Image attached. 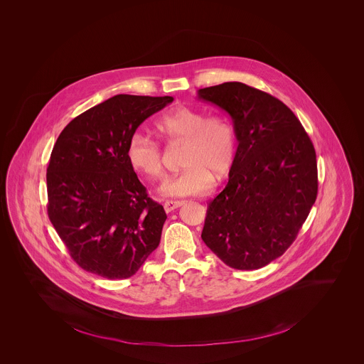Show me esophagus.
<instances>
[{
	"label": "esophagus",
	"instance_id": "34e87169",
	"mask_svg": "<svg viewBox=\"0 0 364 364\" xmlns=\"http://www.w3.org/2000/svg\"><path fill=\"white\" fill-rule=\"evenodd\" d=\"M183 204H184V201H181V200H166L164 203V210L166 212H172L178 207H181Z\"/></svg>",
	"mask_w": 364,
	"mask_h": 364
}]
</instances>
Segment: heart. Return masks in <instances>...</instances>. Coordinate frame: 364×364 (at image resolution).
Masks as SVG:
<instances>
[{
    "mask_svg": "<svg viewBox=\"0 0 364 364\" xmlns=\"http://www.w3.org/2000/svg\"><path fill=\"white\" fill-rule=\"evenodd\" d=\"M159 134L169 144H184L183 168L186 171L168 180L161 193L172 198L200 196L215 186V177L228 176L236 157V134L231 122L221 116H210L201 110L177 107L157 124ZM127 157L133 169L148 178L166 176L163 152L159 144L143 133L131 136Z\"/></svg>",
    "mask_w": 364,
    "mask_h": 364,
    "instance_id": "obj_1",
    "label": "heart"
}]
</instances>
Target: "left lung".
I'll use <instances>...</instances> for the list:
<instances>
[{"mask_svg":"<svg viewBox=\"0 0 364 364\" xmlns=\"http://www.w3.org/2000/svg\"><path fill=\"white\" fill-rule=\"evenodd\" d=\"M198 99L230 114L239 143L201 239L232 268L259 269L286 252L316 200L315 148L294 112L259 89L224 82Z\"/></svg>","mask_w":364,"mask_h":364,"instance_id":"obj_1","label":"left lung"}]
</instances>
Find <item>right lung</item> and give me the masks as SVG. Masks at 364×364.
Here are the masks:
<instances>
[{
	"instance_id": "1",
	"label": "right lung",
	"mask_w": 364,
	"mask_h": 364,
	"mask_svg": "<svg viewBox=\"0 0 364 364\" xmlns=\"http://www.w3.org/2000/svg\"><path fill=\"white\" fill-rule=\"evenodd\" d=\"M172 101L117 95L60 133L46 169L48 215L82 269L127 279L159 247L166 210L148 196L127 148L141 122Z\"/></svg>"
}]
</instances>
